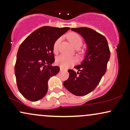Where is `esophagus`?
Wrapping results in <instances>:
<instances>
[{"label":"esophagus","mask_w":130,"mask_h":130,"mask_svg":"<svg viewBox=\"0 0 130 130\" xmlns=\"http://www.w3.org/2000/svg\"><path fill=\"white\" fill-rule=\"evenodd\" d=\"M60 71H64V70H64V68H62V67H60Z\"/></svg>","instance_id":"1"}]
</instances>
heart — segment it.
<instances>
[{
  "label": "heart",
  "instance_id": "heart-1",
  "mask_svg": "<svg viewBox=\"0 0 130 130\" xmlns=\"http://www.w3.org/2000/svg\"><path fill=\"white\" fill-rule=\"evenodd\" d=\"M67 38L72 44V45L75 47L76 49H79L83 46V39L79 34L74 32H71L67 35ZM61 38H59L57 39L54 43L53 45V51L54 53H56L58 50L59 44H60ZM75 59L71 57H67L64 55H60L56 58V63L58 65L62 67V68H67L70 66L71 64L75 62Z\"/></svg>",
  "mask_w": 130,
  "mask_h": 130
}]
</instances>
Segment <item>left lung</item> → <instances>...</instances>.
Masks as SVG:
<instances>
[{"label":"left lung","instance_id":"8db88e82","mask_svg":"<svg viewBox=\"0 0 130 130\" xmlns=\"http://www.w3.org/2000/svg\"><path fill=\"white\" fill-rule=\"evenodd\" d=\"M79 34L87 44V52L80 65L74 68L77 72L68 70L69 77L63 82L66 89L76 96H84L92 92L106 71L110 51L106 38L88 27L72 28Z\"/></svg>","mask_w":130,"mask_h":130}]
</instances>
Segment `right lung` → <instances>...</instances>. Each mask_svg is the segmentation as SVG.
<instances>
[{
	"instance_id": "add662e5",
	"label": "right lung",
	"mask_w": 130,
	"mask_h": 130,
	"mask_svg": "<svg viewBox=\"0 0 130 130\" xmlns=\"http://www.w3.org/2000/svg\"><path fill=\"white\" fill-rule=\"evenodd\" d=\"M70 27L43 26L32 32L19 47L14 67L18 88L22 96L32 101L47 93V81L60 71L52 66L55 61L54 43Z\"/></svg>"
}]
</instances>
